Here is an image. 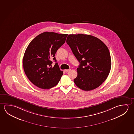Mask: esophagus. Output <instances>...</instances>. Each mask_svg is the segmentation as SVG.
Returning <instances> with one entry per match:
<instances>
[{
    "instance_id": "obj_1",
    "label": "esophagus",
    "mask_w": 134,
    "mask_h": 134,
    "mask_svg": "<svg viewBox=\"0 0 134 134\" xmlns=\"http://www.w3.org/2000/svg\"><path fill=\"white\" fill-rule=\"evenodd\" d=\"M70 70V69H69V70H64V71H65V72H67L69 71Z\"/></svg>"
}]
</instances>
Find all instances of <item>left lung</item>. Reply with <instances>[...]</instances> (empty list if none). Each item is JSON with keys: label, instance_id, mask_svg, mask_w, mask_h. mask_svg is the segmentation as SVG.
I'll return each mask as SVG.
<instances>
[{"label": "left lung", "instance_id": "1", "mask_svg": "<svg viewBox=\"0 0 134 134\" xmlns=\"http://www.w3.org/2000/svg\"><path fill=\"white\" fill-rule=\"evenodd\" d=\"M67 43L79 62L76 85L89 91L100 86L107 79L111 68V59L107 46L93 36L78 34L68 35Z\"/></svg>", "mask_w": 134, "mask_h": 134}]
</instances>
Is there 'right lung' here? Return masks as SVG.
<instances>
[{
  "label": "right lung",
  "mask_w": 134,
  "mask_h": 134,
  "mask_svg": "<svg viewBox=\"0 0 134 134\" xmlns=\"http://www.w3.org/2000/svg\"><path fill=\"white\" fill-rule=\"evenodd\" d=\"M67 34L45 32L30 42L23 58L25 73L31 82L39 88L50 89L56 86L63 74L56 63L51 67L55 54L65 42Z\"/></svg>",
  "instance_id": "obj_1"
}]
</instances>
